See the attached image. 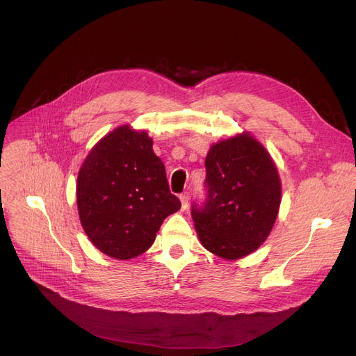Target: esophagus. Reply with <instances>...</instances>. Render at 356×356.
Returning a JSON list of instances; mask_svg holds the SVG:
<instances>
[{
  "label": "esophagus",
  "instance_id": "obj_1",
  "mask_svg": "<svg viewBox=\"0 0 356 356\" xmlns=\"http://www.w3.org/2000/svg\"><path fill=\"white\" fill-rule=\"evenodd\" d=\"M180 202H181V209L183 211L188 209V207H189V193L188 192H184V193L180 195Z\"/></svg>",
  "mask_w": 356,
  "mask_h": 356
}]
</instances>
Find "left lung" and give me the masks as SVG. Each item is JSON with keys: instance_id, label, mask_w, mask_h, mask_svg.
<instances>
[{"instance_id": "obj_1", "label": "left lung", "mask_w": 356, "mask_h": 356, "mask_svg": "<svg viewBox=\"0 0 356 356\" xmlns=\"http://www.w3.org/2000/svg\"><path fill=\"white\" fill-rule=\"evenodd\" d=\"M204 167L207 197L192 204L202 245L225 259L254 252L271 232L282 202L273 159L244 133L213 144Z\"/></svg>"}]
</instances>
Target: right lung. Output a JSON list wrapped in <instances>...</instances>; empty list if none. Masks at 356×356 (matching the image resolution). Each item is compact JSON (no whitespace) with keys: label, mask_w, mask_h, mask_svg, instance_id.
<instances>
[{"label":"right lung","mask_w":356,"mask_h":356,"mask_svg":"<svg viewBox=\"0 0 356 356\" xmlns=\"http://www.w3.org/2000/svg\"><path fill=\"white\" fill-rule=\"evenodd\" d=\"M82 227L101 252L117 259L153 245L163 220L181 207L145 131H111L85 159L76 186Z\"/></svg>","instance_id":"add662e5"}]
</instances>
